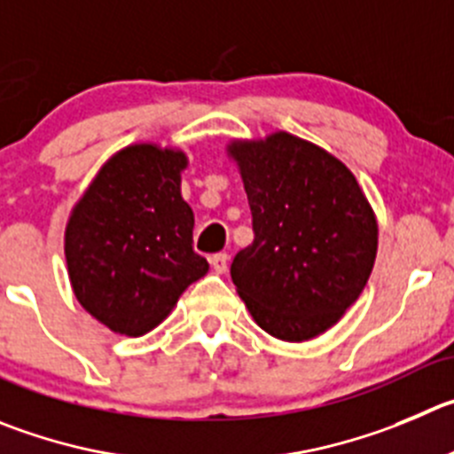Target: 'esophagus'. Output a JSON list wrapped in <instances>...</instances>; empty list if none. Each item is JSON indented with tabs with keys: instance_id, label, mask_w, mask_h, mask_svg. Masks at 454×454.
<instances>
[{
	"instance_id": "esophagus-1",
	"label": "esophagus",
	"mask_w": 454,
	"mask_h": 454,
	"mask_svg": "<svg viewBox=\"0 0 454 454\" xmlns=\"http://www.w3.org/2000/svg\"><path fill=\"white\" fill-rule=\"evenodd\" d=\"M210 266L215 269V273H226V270H228V255H226V253H215V255H210Z\"/></svg>"
}]
</instances>
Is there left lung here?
<instances>
[{"label":"left lung","mask_w":454,"mask_h":454,"mask_svg":"<svg viewBox=\"0 0 454 454\" xmlns=\"http://www.w3.org/2000/svg\"><path fill=\"white\" fill-rule=\"evenodd\" d=\"M226 154L255 232L231 264L237 294L266 333L311 340L365 289L379 248L374 210L340 159L289 131L232 138Z\"/></svg>","instance_id":"1"}]
</instances>
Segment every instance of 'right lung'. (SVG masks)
I'll return each mask as SVG.
<instances>
[{"label": "right lung", "mask_w": 454, "mask_h": 454, "mask_svg": "<svg viewBox=\"0 0 454 454\" xmlns=\"http://www.w3.org/2000/svg\"><path fill=\"white\" fill-rule=\"evenodd\" d=\"M188 154L134 143L105 160L65 228L75 300L122 336H143L207 273L192 248L194 215L181 197Z\"/></svg>", "instance_id": "obj_1"}]
</instances>
